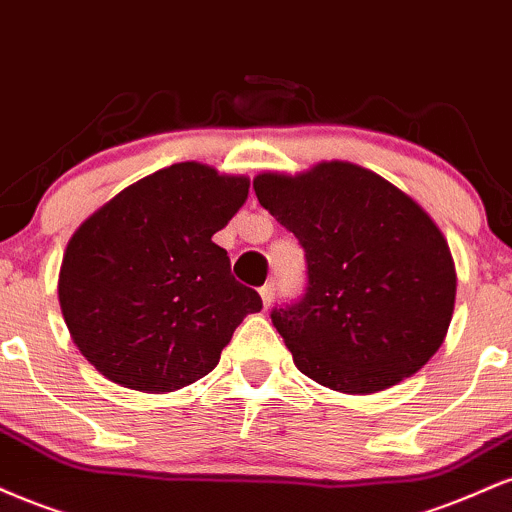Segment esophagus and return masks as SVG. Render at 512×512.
I'll return each instance as SVG.
<instances>
[{"instance_id": "esophagus-1", "label": "esophagus", "mask_w": 512, "mask_h": 512, "mask_svg": "<svg viewBox=\"0 0 512 512\" xmlns=\"http://www.w3.org/2000/svg\"><path fill=\"white\" fill-rule=\"evenodd\" d=\"M258 294H261V299H263V309H268V306L273 304V297H275V282H266V285L258 290Z\"/></svg>"}]
</instances>
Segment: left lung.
Here are the masks:
<instances>
[{"label":"left lung","mask_w":512,"mask_h":512,"mask_svg":"<svg viewBox=\"0 0 512 512\" xmlns=\"http://www.w3.org/2000/svg\"><path fill=\"white\" fill-rule=\"evenodd\" d=\"M258 203L304 249L302 297L270 311L304 376L376 393L417 374L453 318L455 266L434 220L364 167L321 162L254 179Z\"/></svg>","instance_id":"1"}]
</instances>
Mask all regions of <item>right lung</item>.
<instances>
[{
  "mask_svg": "<svg viewBox=\"0 0 512 512\" xmlns=\"http://www.w3.org/2000/svg\"><path fill=\"white\" fill-rule=\"evenodd\" d=\"M249 179L179 162L126 186L78 227L59 273V304L83 357L112 383L172 390L220 362L234 328L261 311L213 242Z\"/></svg>",
  "mask_w": 512,
  "mask_h": 512,
  "instance_id": "obj_1",
  "label": "right lung"
}]
</instances>
